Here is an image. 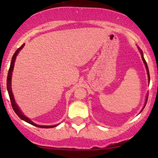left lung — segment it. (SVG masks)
I'll list each match as a JSON object with an SVG mask.
<instances>
[{
	"label": "left lung",
	"instance_id": "1",
	"mask_svg": "<svg viewBox=\"0 0 158 158\" xmlns=\"http://www.w3.org/2000/svg\"><path fill=\"white\" fill-rule=\"evenodd\" d=\"M141 55H142V59H143V62H144L145 65H146V70H147V73H148V81H150L149 71H148V65H147V63H146V60H145L144 57H143V52H142V51H141ZM147 99H148V98H146V102H147ZM146 103H145V106H144V107H143V108H145V106H146Z\"/></svg>",
	"mask_w": 158,
	"mask_h": 158
}]
</instances>
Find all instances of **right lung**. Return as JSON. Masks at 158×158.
I'll return each mask as SVG.
<instances>
[{
  "mask_svg": "<svg viewBox=\"0 0 158 158\" xmlns=\"http://www.w3.org/2000/svg\"><path fill=\"white\" fill-rule=\"evenodd\" d=\"M24 44L21 45L19 48H18V50H16L14 55L12 56V61H11V64H10V69H9V72H8V75H7V80H6V88L7 90H8V94L9 96H10V99L11 101V104H12V107L13 108L14 111L15 112V114H17L18 116L21 118V119H23V121L25 122L30 123V124L32 125V126H35L36 127H39V128H53V127H56L57 125H55V126H39V125H36L34 123H32L30 119L27 118V117H25L24 115L22 114V112L20 110V109L19 108V107L17 106V105L15 104V99H14V97H13V94H12V88H11V79H12V70H13V68H14V63H15V58L17 56L18 53H19V50H21L22 48L23 47Z\"/></svg>",
  "mask_w": 158,
  "mask_h": 158,
  "instance_id": "1",
  "label": "right lung"
}]
</instances>
